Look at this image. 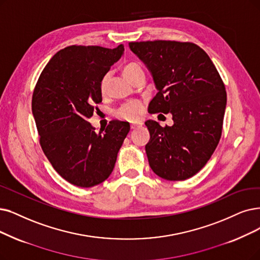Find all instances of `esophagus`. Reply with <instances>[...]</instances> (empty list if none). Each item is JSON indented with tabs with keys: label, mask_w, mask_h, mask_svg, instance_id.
I'll list each match as a JSON object with an SVG mask.
<instances>
[{
	"label": "esophagus",
	"mask_w": 260,
	"mask_h": 260,
	"mask_svg": "<svg viewBox=\"0 0 260 260\" xmlns=\"http://www.w3.org/2000/svg\"><path fill=\"white\" fill-rule=\"evenodd\" d=\"M142 124H143L142 122H132L131 123V129H137V128L141 127Z\"/></svg>",
	"instance_id": "34e87169"
}]
</instances>
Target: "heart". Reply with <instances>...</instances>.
I'll return each instance as SVG.
<instances>
[{
  "mask_svg": "<svg viewBox=\"0 0 260 260\" xmlns=\"http://www.w3.org/2000/svg\"><path fill=\"white\" fill-rule=\"evenodd\" d=\"M143 71L141 66L137 63H128L122 67V74L123 76L126 77L130 82L133 80V78L136 77L139 72ZM108 83H109V75L103 77V79L101 80L100 83V90L102 94H105L108 88ZM142 105L141 102L139 101H132V102H128L126 105H123L119 111L118 114L122 117L126 119H137L141 116L142 113Z\"/></svg>",
  "mask_w": 260,
  "mask_h": 260,
  "instance_id": "heart-1",
  "label": "heart"
}]
</instances>
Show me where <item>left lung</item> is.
<instances>
[{"mask_svg": "<svg viewBox=\"0 0 260 260\" xmlns=\"http://www.w3.org/2000/svg\"><path fill=\"white\" fill-rule=\"evenodd\" d=\"M152 76L158 92L150 114H172V127L146 120L145 146L151 170L178 181L199 173L220 142L226 109L224 83L206 52L192 43L171 40L129 43Z\"/></svg>", "mask_w": 260, "mask_h": 260, "instance_id": "obj_1", "label": "left lung"}]
</instances>
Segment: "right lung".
<instances>
[{"label":"right lung","instance_id":"right-lung-1","mask_svg":"<svg viewBox=\"0 0 260 260\" xmlns=\"http://www.w3.org/2000/svg\"><path fill=\"white\" fill-rule=\"evenodd\" d=\"M123 51V45L67 47L49 60L33 92L40 146L61 177L81 188L108 179L130 130L128 121L112 120L96 133L87 121L102 101L101 80Z\"/></svg>","mask_w":260,"mask_h":260}]
</instances>
